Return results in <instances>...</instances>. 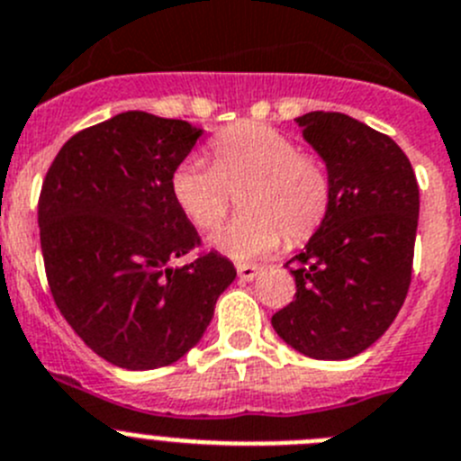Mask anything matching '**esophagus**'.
<instances>
[{"label": "esophagus", "mask_w": 461, "mask_h": 461, "mask_svg": "<svg viewBox=\"0 0 461 461\" xmlns=\"http://www.w3.org/2000/svg\"><path fill=\"white\" fill-rule=\"evenodd\" d=\"M236 273L243 282H250L259 276V267H255V264H236Z\"/></svg>", "instance_id": "esophagus-1"}]
</instances>
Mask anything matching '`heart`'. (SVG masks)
I'll use <instances>...</instances> for the list:
<instances>
[{"label":"heart","instance_id":"obj_1","mask_svg":"<svg viewBox=\"0 0 461 461\" xmlns=\"http://www.w3.org/2000/svg\"><path fill=\"white\" fill-rule=\"evenodd\" d=\"M211 163L190 156L174 167L169 190L185 221L200 231L221 225L239 193L240 211L211 239L231 259H255L285 243H303L333 204V174L317 153L267 123H236L209 142Z\"/></svg>","mask_w":461,"mask_h":461}]
</instances>
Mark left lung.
Returning <instances> with one entry per match:
<instances>
[{"instance_id":"left-lung-1","label":"left lung","mask_w":461,"mask_h":461,"mask_svg":"<svg viewBox=\"0 0 461 461\" xmlns=\"http://www.w3.org/2000/svg\"><path fill=\"white\" fill-rule=\"evenodd\" d=\"M296 123L330 167L333 204L292 259L296 296L271 323L301 354L344 360L375 344L400 312L420 193L406 153L384 132L342 112H308Z\"/></svg>"}]
</instances>
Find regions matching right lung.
Listing matches in <instances>:
<instances>
[{"label": "right lung", "instance_id": "right-lung-1", "mask_svg": "<svg viewBox=\"0 0 461 461\" xmlns=\"http://www.w3.org/2000/svg\"><path fill=\"white\" fill-rule=\"evenodd\" d=\"M202 135L149 112L76 132L45 174L41 250L57 308L91 351L126 370L172 365L200 342L236 268L200 246L169 176Z\"/></svg>", "mask_w": 461, "mask_h": 461}]
</instances>
